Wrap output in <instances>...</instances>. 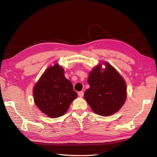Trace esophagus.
I'll use <instances>...</instances> for the list:
<instances>
[{
	"label": "esophagus",
	"mask_w": 157,
	"mask_h": 157,
	"mask_svg": "<svg viewBox=\"0 0 157 157\" xmlns=\"http://www.w3.org/2000/svg\"><path fill=\"white\" fill-rule=\"evenodd\" d=\"M78 96H79L80 98H82V97L84 96V92H83L82 91L79 92L78 93Z\"/></svg>",
	"instance_id": "esophagus-1"
}]
</instances>
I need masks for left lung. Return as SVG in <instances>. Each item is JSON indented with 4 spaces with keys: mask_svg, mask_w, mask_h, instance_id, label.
<instances>
[{
    "mask_svg": "<svg viewBox=\"0 0 157 157\" xmlns=\"http://www.w3.org/2000/svg\"><path fill=\"white\" fill-rule=\"evenodd\" d=\"M103 64L106 67L103 69ZM90 88L84 98L92 110L103 117H109L120 110L126 99L124 79L113 66L107 62L96 65L88 78Z\"/></svg>",
    "mask_w": 157,
    "mask_h": 157,
    "instance_id": "1",
    "label": "left lung"
}]
</instances>
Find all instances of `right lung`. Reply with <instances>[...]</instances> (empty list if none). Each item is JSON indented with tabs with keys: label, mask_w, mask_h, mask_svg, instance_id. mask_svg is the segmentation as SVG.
<instances>
[{
	"label": "right lung",
	"mask_w": 157,
	"mask_h": 157,
	"mask_svg": "<svg viewBox=\"0 0 157 157\" xmlns=\"http://www.w3.org/2000/svg\"><path fill=\"white\" fill-rule=\"evenodd\" d=\"M33 92L36 107L51 118L63 115L77 97L72 83L65 77L64 69L58 63L47 68Z\"/></svg>",
	"instance_id": "1"
}]
</instances>
